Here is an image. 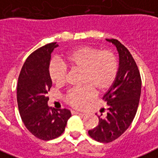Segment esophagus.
I'll return each mask as SVG.
<instances>
[{
  "mask_svg": "<svg viewBox=\"0 0 158 158\" xmlns=\"http://www.w3.org/2000/svg\"><path fill=\"white\" fill-rule=\"evenodd\" d=\"M72 113L74 114H79V115H84L85 113H81V112H78V111H72Z\"/></svg>",
  "mask_w": 158,
  "mask_h": 158,
  "instance_id": "esophagus-1",
  "label": "esophagus"
}]
</instances>
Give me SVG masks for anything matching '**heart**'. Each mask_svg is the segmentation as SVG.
Wrapping results in <instances>:
<instances>
[{"label":"heart","instance_id":"obj_1","mask_svg":"<svg viewBox=\"0 0 158 158\" xmlns=\"http://www.w3.org/2000/svg\"><path fill=\"white\" fill-rule=\"evenodd\" d=\"M65 60L72 69L81 70V88L72 89L66 94V102L73 107L81 109L94 97L93 89L105 91L111 87L118 73V61L110 51L84 46L68 52ZM48 73L56 85H63L67 75V68L64 64L52 60L49 64Z\"/></svg>","mask_w":158,"mask_h":158}]
</instances>
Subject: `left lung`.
Instances as JSON below:
<instances>
[{
    "label": "left lung",
    "mask_w": 158,
    "mask_h": 158,
    "mask_svg": "<svg viewBox=\"0 0 158 158\" xmlns=\"http://www.w3.org/2000/svg\"><path fill=\"white\" fill-rule=\"evenodd\" d=\"M106 40L115 46L119 63L116 79L103 96L108 105L107 115L98 116V125L88 131L91 138L101 143L116 140L128 128L136 114L141 93L140 72L131 53L117 40Z\"/></svg>",
    "instance_id": "obj_1"
}]
</instances>
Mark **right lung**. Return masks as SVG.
Wrapping results in <instances>:
<instances>
[{
    "instance_id": "obj_1",
    "label": "right lung",
    "mask_w": 158,
    "mask_h": 158,
    "mask_svg": "<svg viewBox=\"0 0 158 158\" xmlns=\"http://www.w3.org/2000/svg\"><path fill=\"white\" fill-rule=\"evenodd\" d=\"M57 47L56 43L48 44L30 55L18 77L17 100L22 120L30 132L44 140L60 136L71 117L69 110H56L48 105L47 94L52 85L48 67Z\"/></svg>"
}]
</instances>
